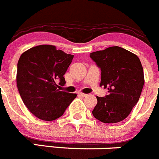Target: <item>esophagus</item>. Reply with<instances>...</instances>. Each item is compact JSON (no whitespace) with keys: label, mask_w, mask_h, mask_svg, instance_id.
<instances>
[{"label":"esophagus","mask_w":159,"mask_h":159,"mask_svg":"<svg viewBox=\"0 0 159 159\" xmlns=\"http://www.w3.org/2000/svg\"><path fill=\"white\" fill-rule=\"evenodd\" d=\"M78 94L81 97H86L87 95V94H86V93H79Z\"/></svg>","instance_id":"esophagus-1"}]
</instances>
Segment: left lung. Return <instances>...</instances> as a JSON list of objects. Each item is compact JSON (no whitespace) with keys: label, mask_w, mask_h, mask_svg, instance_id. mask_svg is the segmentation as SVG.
<instances>
[{"label":"left lung","mask_w":159,"mask_h":159,"mask_svg":"<svg viewBox=\"0 0 159 159\" xmlns=\"http://www.w3.org/2000/svg\"><path fill=\"white\" fill-rule=\"evenodd\" d=\"M90 57L101 68L100 85L108 90L105 98L96 97L93 116L104 123L121 122L140 98L144 84L141 62L135 54L118 46L92 52Z\"/></svg>","instance_id":"left-lung-1"}]
</instances>
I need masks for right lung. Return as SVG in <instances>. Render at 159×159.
I'll list each match as a JSON object with an SVG mask.
<instances>
[{"label":"right lung","instance_id":"1","mask_svg":"<svg viewBox=\"0 0 159 159\" xmlns=\"http://www.w3.org/2000/svg\"><path fill=\"white\" fill-rule=\"evenodd\" d=\"M73 55L55 46L39 45L21 54L18 61L16 82L25 106L36 117L53 121L61 117L76 98V93L58 90L56 81L66 83L63 75Z\"/></svg>","mask_w":159,"mask_h":159}]
</instances>
